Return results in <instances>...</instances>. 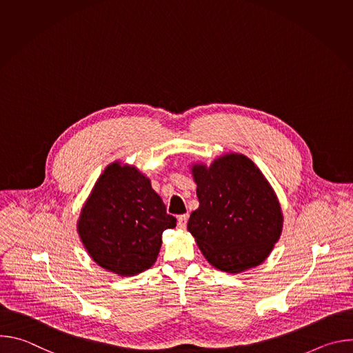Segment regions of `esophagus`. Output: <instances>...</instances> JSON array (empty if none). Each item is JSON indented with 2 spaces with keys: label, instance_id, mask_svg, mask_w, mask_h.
Segmentation results:
<instances>
[{
  "label": "esophagus",
  "instance_id": "1",
  "mask_svg": "<svg viewBox=\"0 0 353 353\" xmlns=\"http://www.w3.org/2000/svg\"><path fill=\"white\" fill-rule=\"evenodd\" d=\"M187 219H188V215H180V216L177 218V226H179L180 229H185V226H187Z\"/></svg>",
  "mask_w": 353,
  "mask_h": 353
}]
</instances>
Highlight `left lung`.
Masks as SVG:
<instances>
[{"mask_svg":"<svg viewBox=\"0 0 353 353\" xmlns=\"http://www.w3.org/2000/svg\"><path fill=\"white\" fill-rule=\"evenodd\" d=\"M199 207L187 229L216 270L240 274L263 264L279 240L283 214L275 190L243 154L228 152L211 165L194 162Z\"/></svg>","mask_w":353,"mask_h":353,"instance_id":"obj_1","label":"left lung"}]
</instances>
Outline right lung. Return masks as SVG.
Wrapping results in <instances>:
<instances>
[{
  "mask_svg": "<svg viewBox=\"0 0 353 353\" xmlns=\"http://www.w3.org/2000/svg\"><path fill=\"white\" fill-rule=\"evenodd\" d=\"M176 226L150 179L135 165L114 161L99 176L81 208L78 236L89 257L119 276L152 267L162 233Z\"/></svg>",
  "mask_w": 353,
  "mask_h": 353,
  "instance_id": "obj_1",
  "label": "right lung"
}]
</instances>
